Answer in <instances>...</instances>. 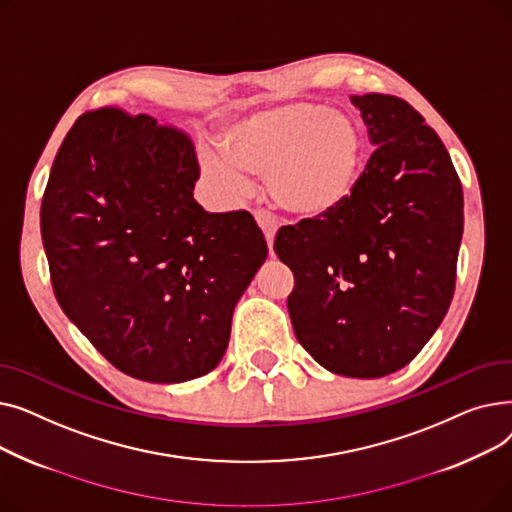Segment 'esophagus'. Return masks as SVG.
<instances>
[{"label":"esophagus","instance_id":"obj_1","mask_svg":"<svg viewBox=\"0 0 512 512\" xmlns=\"http://www.w3.org/2000/svg\"><path fill=\"white\" fill-rule=\"evenodd\" d=\"M255 220L259 224V228L263 230V236L267 240V247L272 249L274 245V236H276V230H278V222L272 213H267L263 209H255Z\"/></svg>","mask_w":512,"mask_h":512}]
</instances>
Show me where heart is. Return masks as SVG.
<instances>
[{"label":"heart","mask_w":512,"mask_h":512,"mask_svg":"<svg viewBox=\"0 0 512 512\" xmlns=\"http://www.w3.org/2000/svg\"><path fill=\"white\" fill-rule=\"evenodd\" d=\"M228 155L207 153L203 168L226 193L247 188L239 172L265 176L267 195L286 213L321 218L353 195L363 172L365 141L357 120L317 101H290L234 126Z\"/></svg>","instance_id":"obj_1"}]
</instances>
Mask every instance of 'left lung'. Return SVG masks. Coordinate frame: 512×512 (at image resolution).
<instances>
[{
    "mask_svg": "<svg viewBox=\"0 0 512 512\" xmlns=\"http://www.w3.org/2000/svg\"><path fill=\"white\" fill-rule=\"evenodd\" d=\"M375 145L353 195L278 230L305 351L346 378L411 363L450 307L463 238V186L434 128L405 99L351 95Z\"/></svg>",
    "mask_w": 512,
    "mask_h": 512,
    "instance_id": "obj_1",
    "label": "left lung"
}]
</instances>
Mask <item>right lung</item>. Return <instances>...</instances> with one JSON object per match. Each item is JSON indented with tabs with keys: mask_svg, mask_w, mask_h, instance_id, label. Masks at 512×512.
<instances>
[{
	"mask_svg": "<svg viewBox=\"0 0 512 512\" xmlns=\"http://www.w3.org/2000/svg\"><path fill=\"white\" fill-rule=\"evenodd\" d=\"M186 132L99 107L53 159L41 238L72 324L130 378L178 384L226 353L232 311L267 257L245 209L207 213Z\"/></svg>",
	"mask_w": 512,
	"mask_h": 512,
	"instance_id": "add662e5",
	"label": "right lung"
}]
</instances>
